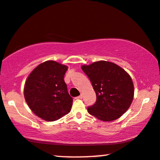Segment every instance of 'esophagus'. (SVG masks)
I'll use <instances>...</instances> for the list:
<instances>
[{"instance_id": "34e87169", "label": "esophagus", "mask_w": 160, "mask_h": 160, "mask_svg": "<svg viewBox=\"0 0 160 160\" xmlns=\"http://www.w3.org/2000/svg\"><path fill=\"white\" fill-rule=\"evenodd\" d=\"M77 99H82V94H80V96H79V97H76Z\"/></svg>"}]
</instances>
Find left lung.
Returning a JSON list of instances; mask_svg holds the SVG:
<instances>
[{
  "instance_id": "left-lung-1",
  "label": "left lung",
  "mask_w": 160,
  "mask_h": 160,
  "mask_svg": "<svg viewBox=\"0 0 160 160\" xmlns=\"http://www.w3.org/2000/svg\"><path fill=\"white\" fill-rule=\"evenodd\" d=\"M81 69L88 77L97 95L94 105L88 108L89 114L108 122L127 112L135 90L132 80L124 69L106 61L82 65Z\"/></svg>"
}]
</instances>
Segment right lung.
Instances as JSON below:
<instances>
[{
    "instance_id": "right-lung-1",
    "label": "right lung",
    "mask_w": 160,
    "mask_h": 160,
    "mask_svg": "<svg viewBox=\"0 0 160 160\" xmlns=\"http://www.w3.org/2000/svg\"><path fill=\"white\" fill-rule=\"evenodd\" d=\"M67 69V66L47 61L38 65L25 80V101L31 111L44 121H56L71 110L73 99L63 80Z\"/></svg>"
}]
</instances>
